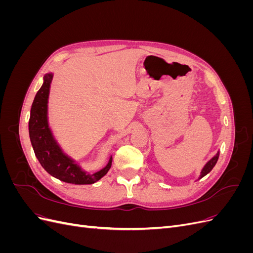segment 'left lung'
I'll use <instances>...</instances> for the list:
<instances>
[{
	"label": "left lung",
	"mask_w": 253,
	"mask_h": 253,
	"mask_svg": "<svg viewBox=\"0 0 253 253\" xmlns=\"http://www.w3.org/2000/svg\"><path fill=\"white\" fill-rule=\"evenodd\" d=\"M218 156H219V151H217V153L215 155H214L208 163H207L205 166H204V168L202 169V171H201V174H200V176H198V179H201V178H203L204 176H206L207 174H208L213 168H214V166L216 165V163H217V159H218Z\"/></svg>",
	"instance_id": "obj_1"
}]
</instances>
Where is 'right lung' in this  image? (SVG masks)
<instances>
[{"label": "right lung", "mask_w": 253, "mask_h": 253, "mask_svg": "<svg viewBox=\"0 0 253 253\" xmlns=\"http://www.w3.org/2000/svg\"><path fill=\"white\" fill-rule=\"evenodd\" d=\"M52 73L45 74L43 84L38 90L30 109L28 122L29 138L36 157L44 170L53 177L74 185H91L109 172L112 156L104 168L95 173L86 172L75 159L64 153L56 140L48 124V97Z\"/></svg>", "instance_id": "1"}]
</instances>
